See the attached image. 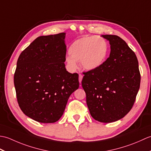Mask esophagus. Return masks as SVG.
<instances>
[{
  "label": "esophagus",
  "instance_id": "34e87169",
  "mask_svg": "<svg viewBox=\"0 0 151 151\" xmlns=\"http://www.w3.org/2000/svg\"><path fill=\"white\" fill-rule=\"evenodd\" d=\"M82 78H83V76L81 75V74H80L79 75V82H80V84H81V83L82 82Z\"/></svg>",
  "mask_w": 151,
  "mask_h": 151
}]
</instances>
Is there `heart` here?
I'll use <instances>...</instances> for the list:
<instances>
[{
    "label": "heart",
    "mask_w": 151,
    "mask_h": 151,
    "mask_svg": "<svg viewBox=\"0 0 151 151\" xmlns=\"http://www.w3.org/2000/svg\"><path fill=\"white\" fill-rule=\"evenodd\" d=\"M108 52V45L104 38L96 36L82 37L70 46V56L66 57L65 62L72 71L77 68L76 62H80L84 70H95L104 63Z\"/></svg>",
    "instance_id": "obj_1"
}]
</instances>
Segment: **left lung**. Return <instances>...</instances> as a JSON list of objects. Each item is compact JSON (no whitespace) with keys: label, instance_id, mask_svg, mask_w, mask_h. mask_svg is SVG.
<instances>
[{"label":"left lung","instance_id":"1","mask_svg":"<svg viewBox=\"0 0 151 151\" xmlns=\"http://www.w3.org/2000/svg\"><path fill=\"white\" fill-rule=\"evenodd\" d=\"M110 45L108 58L98 69L86 73L82 86L92 117L111 123L132 108L140 86L138 61L125 41L115 35H102Z\"/></svg>","mask_w":151,"mask_h":151}]
</instances>
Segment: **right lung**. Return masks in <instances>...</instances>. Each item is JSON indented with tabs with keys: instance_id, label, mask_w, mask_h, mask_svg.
<instances>
[{
	"instance_id": "obj_1",
	"label": "right lung",
	"mask_w": 151,
	"mask_h": 151,
	"mask_svg": "<svg viewBox=\"0 0 151 151\" xmlns=\"http://www.w3.org/2000/svg\"><path fill=\"white\" fill-rule=\"evenodd\" d=\"M65 33L37 37L19 56L14 75L22 112L40 123L58 121L79 87L78 75L65 69Z\"/></svg>"
}]
</instances>
